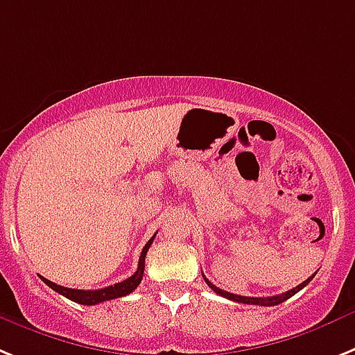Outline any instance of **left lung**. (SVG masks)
Instances as JSON below:
<instances>
[{
  "mask_svg": "<svg viewBox=\"0 0 355 355\" xmlns=\"http://www.w3.org/2000/svg\"><path fill=\"white\" fill-rule=\"evenodd\" d=\"M315 274H312L311 278H306L305 282H303V284H300L297 285V287H294V288H291V291H287V293H284V294H278V296H267V297H249V296H238V294H231V293H227V291H222V288H218L216 287V285H213L209 282V279L207 278H204L205 279V284L209 285L211 288H213L214 293L216 294H220V296H223V297H227V300H233V302H238V303H247V305H261V306H274V305H279V303H284V302H287L288 297L291 296H294V294L296 293H300V291H302L303 287H305L306 284H309V282H311L312 278H314Z\"/></svg>",
  "mask_w": 355,
  "mask_h": 355,
  "instance_id": "8db88e82",
  "label": "left lung"
}]
</instances>
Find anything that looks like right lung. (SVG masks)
I'll return each mask as SVG.
<instances>
[{
	"label": "right lung",
	"instance_id": "add662e5",
	"mask_svg": "<svg viewBox=\"0 0 355 355\" xmlns=\"http://www.w3.org/2000/svg\"><path fill=\"white\" fill-rule=\"evenodd\" d=\"M153 236L150 238V242L146 243L144 249L141 252V258H139V267H137L135 274H132L130 278L121 282V284H115V285H110V287H104V288H97V291H81V288H68V287H61V285L53 284L50 279L43 278L44 284L49 285L50 288H53L55 293L62 294L64 297L71 300V302L76 303H81V305H97V303H103V302H108V300H115V297H122L126 296V294L133 293L142 282V276H144V260H146V252L150 249V245L153 243Z\"/></svg>",
	"mask_w": 355,
	"mask_h": 355
}]
</instances>
